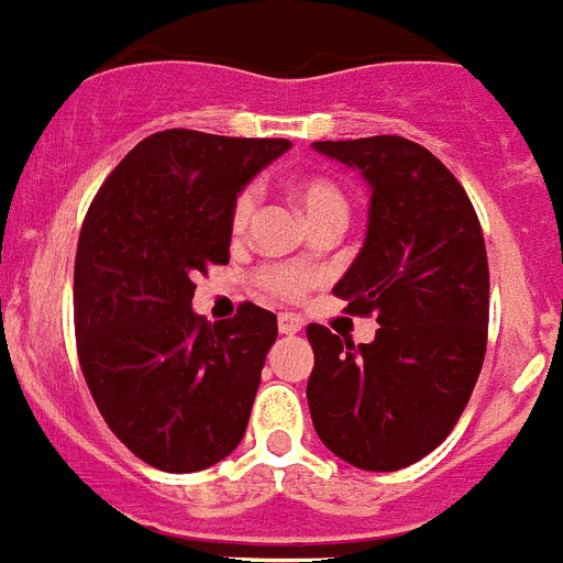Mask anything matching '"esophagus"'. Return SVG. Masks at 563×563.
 <instances>
[{
    "label": "esophagus",
    "instance_id": "34e87169",
    "mask_svg": "<svg viewBox=\"0 0 563 563\" xmlns=\"http://www.w3.org/2000/svg\"><path fill=\"white\" fill-rule=\"evenodd\" d=\"M277 329H280V334H297L303 329V320L286 311V314H280V320H277Z\"/></svg>",
    "mask_w": 563,
    "mask_h": 563
}]
</instances>
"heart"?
I'll use <instances>...</instances> for the list:
<instances>
[{
  "label": "heart",
  "mask_w": 563,
  "mask_h": 563,
  "mask_svg": "<svg viewBox=\"0 0 563 563\" xmlns=\"http://www.w3.org/2000/svg\"><path fill=\"white\" fill-rule=\"evenodd\" d=\"M291 197L297 200L300 211L309 223H318L325 217H349L346 194L325 177H303L291 183ZM254 214V194L243 191L231 211V231L243 234L249 229V220ZM314 283V274L297 266H272L260 272V286L277 297H300Z\"/></svg>",
  "instance_id": "heart-1"
}]
</instances>
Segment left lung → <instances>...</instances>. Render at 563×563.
<instances>
[{
  "instance_id": "8db88e82",
  "label": "left lung",
  "mask_w": 563,
  "mask_h": 563,
  "mask_svg": "<svg viewBox=\"0 0 563 563\" xmlns=\"http://www.w3.org/2000/svg\"><path fill=\"white\" fill-rule=\"evenodd\" d=\"M369 186L361 254L334 283L372 343L309 323L306 398L325 450L369 472L415 464L452 432L486 354L489 266L478 214L441 159L404 136L311 145Z\"/></svg>"
}]
</instances>
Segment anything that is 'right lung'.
Listing matches in <instances>:
<instances>
[{
  "mask_svg": "<svg viewBox=\"0 0 563 563\" xmlns=\"http://www.w3.org/2000/svg\"><path fill=\"white\" fill-rule=\"evenodd\" d=\"M289 148L159 131L125 154L85 217L74 266L85 384L111 432L157 470H206L243 441L277 318L243 303L206 323L194 280L229 263L240 191Z\"/></svg>",
  "mask_w": 563,
  "mask_h": 563,
  "instance_id": "obj_1",
  "label": "right lung"
}]
</instances>
